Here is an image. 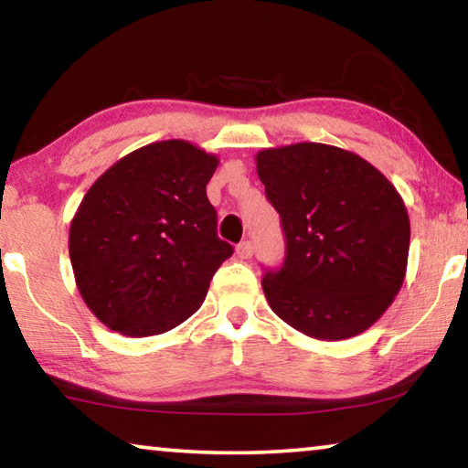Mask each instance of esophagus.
<instances>
[{
  "label": "esophagus",
  "instance_id": "1",
  "mask_svg": "<svg viewBox=\"0 0 468 468\" xmlns=\"http://www.w3.org/2000/svg\"><path fill=\"white\" fill-rule=\"evenodd\" d=\"M252 254H254L252 241H241L239 246H237V256H239L241 261H248V258H252Z\"/></svg>",
  "mask_w": 468,
  "mask_h": 468
}]
</instances>
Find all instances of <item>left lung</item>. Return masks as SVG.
Returning <instances> with one entry per match:
<instances>
[{
	"label": "left lung",
	"instance_id": "8db88e82",
	"mask_svg": "<svg viewBox=\"0 0 468 468\" xmlns=\"http://www.w3.org/2000/svg\"><path fill=\"white\" fill-rule=\"evenodd\" d=\"M256 172L288 250L262 279L271 309L327 343L366 332L406 279L410 216L399 191L357 153L322 143L258 151Z\"/></svg>",
	"mask_w": 468,
	"mask_h": 468
}]
</instances>
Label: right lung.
<instances>
[{
  "mask_svg": "<svg viewBox=\"0 0 468 468\" xmlns=\"http://www.w3.org/2000/svg\"><path fill=\"white\" fill-rule=\"evenodd\" d=\"M218 157L189 141L144 144L102 172L69 229L75 283L96 319L122 336L189 319L229 256L206 185Z\"/></svg>",
  "mask_w": 468,
  "mask_h": 468,
  "instance_id": "1",
  "label": "right lung"
}]
</instances>
